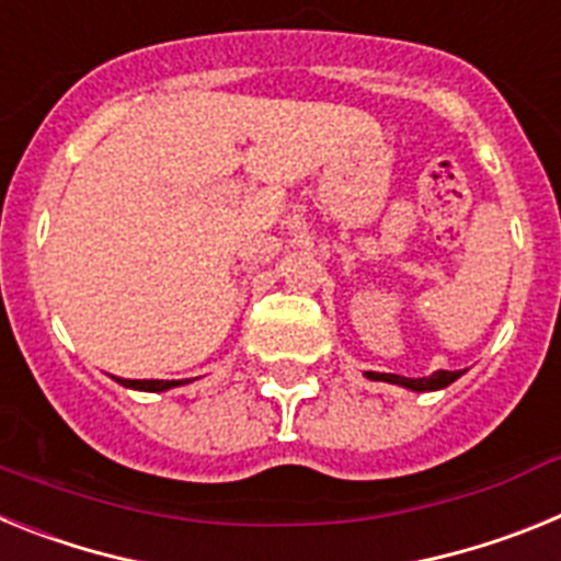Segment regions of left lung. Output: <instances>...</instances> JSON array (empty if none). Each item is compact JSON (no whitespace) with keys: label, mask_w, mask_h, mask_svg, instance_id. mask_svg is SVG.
<instances>
[{"label":"left lung","mask_w":561,"mask_h":561,"mask_svg":"<svg viewBox=\"0 0 561 561\" xmlns=\"http://www.w3.org/2000/svg\"><path fill=\"white\" fill-rule=\"evenodd\" d=\"M463 370H438L433 376H424V379H410V376H399V374H368V379L376 381H393V385H401V388L410 390H440L453 385Z\"/></svg>","instance_id":"left-lung-1"}]
</instances>
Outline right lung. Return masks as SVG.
Instances as JSON below:
<instances>
[{
  "label": "right lung",
  "instance_id": "right-lung-1",
  "mask_svg": "<svg viewBox=\"0 0 561 561\" xmlns=\"http://www.w3.org/2000/svg\"><path fill=\"white\" fill-rule=\"evenodd\" d=\"M121 385H126V388H137V390H153V393H160V390H168V388H176V385H182V381L171 379V381H162V379H121Z\"/></svg>",
  "mask_w": 561,
  "mask_h": 561
}]
</instances>
